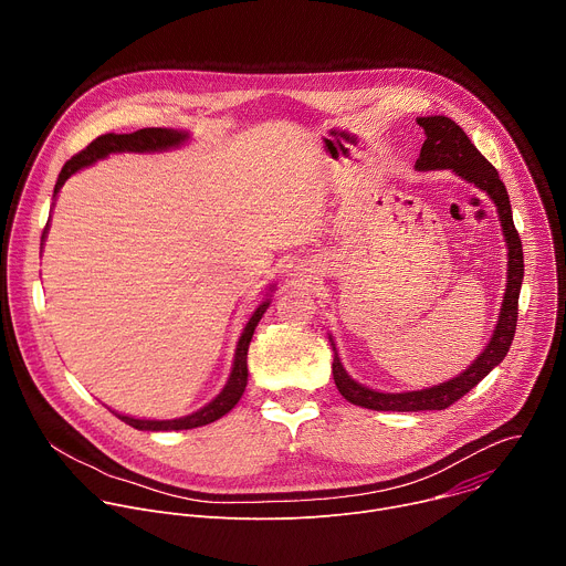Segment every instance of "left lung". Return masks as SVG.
I'll return each instance as SVG.
<instances>
[{
  "label": "left lung",
  "mask_w": 566,
  "mask_h": 566,
  "mask_svg": "<svg viewBox=\"0 0 566 566\" xmlns=\"http://www.w3.org/2000/svg\"><path fill=\"white\" fill-rule=\"evenodd\" d=\"M417 123L426 132V140L421 154L417 158V170H452L474 188L486 192L495 206L502 221V230L509 247V275H506V293L500 308L497 327L493 332L491 343L479 354V358L452 380H446L434 387L417 389V391H376L360 382H356L343 367L338 352L334 347V380L338 391L354 402V406L376 410V412H421V410H446L454 400L465 396L483 376H489L509 354L515 327H517V302L520 289L524 280V253L522 239L513 223V210L509 201L506 186L502 184L497 170L489 164L483 154L470 143L465 132L450 120L448 116H426L417 118Z\"/></svg>",
  "instance_id": "obj_1"
}]
</instances>
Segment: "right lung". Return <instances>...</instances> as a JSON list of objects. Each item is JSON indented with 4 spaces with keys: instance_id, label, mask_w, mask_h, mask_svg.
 I'll use <instances>...</instances> for the list:
<instances>
[{
    "instance_id": "add662e5",
    "label": "right lung",
    "mask_w": 566,
    "mask_h": 566,
    "mask_svg": "<svg viewBox=\"0 0 566 566\" xmlns=\"http://www.w3.org/2000/svg\"><path fill=\"white\" fill-rule=\"evenodd\" d=\"M188 132H179V129H168V127H145V129H138V132H132V134H103L98 136L96 140H92L83 151H77L75 156H71L57 181H55V190H53V197L60 192V188L64 186V181L75 175L80 168H87L92 164H96V160L109 156V154H116V151H166V149H172V147H179L188 140ZM49 230V223L44 228V234ZM44 234H42V241H44ZM271 300H264L251 315L249 325L244 327V332H241L239 336V343H237V349H234V363H232V371L228 376V382L223 385V389L208 402L206 408L188 415V417H181V419H170V421H149V419H134V417H125V415H118L114 412L120 421H125L127 426L136 428V430H149V432H166V430H192V428H201V426H208L217 419H221L223 415H228L234 406L237 400L241 398V394H244L247 389V382H249V365H247V358H249V345H251V338L255 334V327L258 322L262 319V315L266 313Z\"/></svg>"
}]
</instances>
